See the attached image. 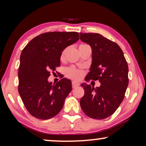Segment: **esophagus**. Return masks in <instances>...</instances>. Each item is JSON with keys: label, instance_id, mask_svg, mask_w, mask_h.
Wrapping results in <instances>:
<instances>
[{"label": "esophagus", "instance_id": "esophagus-1", "mask_svg": "<svg viewBox=\"0 0 146 146\" xmlns=\"http://www.w3.org/2000/svg\"><path fill=\"white\" fill-rule=\"evenodd\" d=\"M72 88H76L78 87L79 84L76 82H72Z\"/></svg>", "mask_w": 146, "mask_h": 146}]
</instances>
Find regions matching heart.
<instances>
[{
  "label": "heart",
  "instance_id": "b5f03b06",
  "mask_svg": "<svg viewBox=\"0 0 146 146\" xmlns=\"http://www.w3.org/2000/svg\"><path fill=\"white\" fill-rule=\"evenodd\" d=\"M84 46H87V44H80L79 46V48ZM68 50V48H65L64 50L60 54V60H64L65 58V55L66 54V52ZM65 75L67 77L70 78L74 80H80L82 76H84V72L80 70H78L75 67L70 66L67 68L65 69L64 70Z\"/></svg>",
  "mask_w": 146,
  "mask_h": 146
}]
</instances>
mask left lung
Wrapping results in <instances>:
<instances>
[{
  "mask_svg": "<svg viewBox=\"0 0 146 146\" xmlns=\"http://www.w3.org/2000/svg\"><path fill=\"white\" fill-rule=\"evenodd\" d=\"M80 40L90 46L92 63L86 81L99 80L94 88L81 84L84 95L80 100L81 108L91 118L102 119L110 116L120 105L128 86V66L120 47L98 33L80 34Z\"/></svg>",
  "mask_w": 146,
  "mask_h": 146,
  "instance_id": "1",
  "label": "left lung"
}]
</instances>
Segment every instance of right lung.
<instances>
[{
  "mask_svg": "<svg viewBox=\"0 0 146 146\" xmlns=\"http://www.w3.org/2000/svg\"><path fill=\"white\" fill-rule=\"evenodd\" d=\"M79 40L77 32H50L32 39L20 58L19 90L30 114L40 119L56 115L72 89L71 81L62 78L52 85L50 72L60 66V54Z\"/></svg>",
  "mask_w": 146,
  "mask_h": 146,
  "instance_id": "add662e5",
  "label": "right lung"
}]
</instances>
